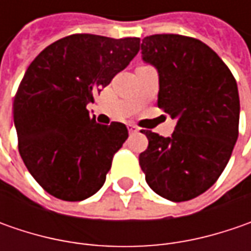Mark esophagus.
<instances>
[{"label": "esophagus", "instance_id": "34e87169", "mask_svg": "<svg viewBox=\"0 0 251 251\" xmlns=\"http://www.w3.org/2000/svg\"><path fill=\"white\" fill-rule=\"evenodd\" d=\"M127 128H128V131H130V134H135V132H138V131H140V128H138L135 124H132V123L127 124Z\"/></svg>", "mask_w": 251, "mask_h": 251}]
</instances>
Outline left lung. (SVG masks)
<instances>
[{"label": "left lung", "instance_id": "8db88e82", "mask_svg": "<svg viewBox=\"0 0 251 251\" xmlns=\"http://www.w3.org/2000/svg\"><path fill=\"white\" fill-rule=\"evenodd\" d=\"M144 61L159 73L158 107L177 124L172 137L142 131L148 148L140 165L150 187L170 201L207 191L226 168L239 135L235 76L209 46L181 34H152L141 43Z\"/></svg>", "mask_w": 251, "mask_h": 251}]
</instances>
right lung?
Listing matches in <instances>:
<instances>
[{"label":"right lung","instance_id":"add662e5","mask_svg":"<svg viewBox=\"0 0 251 251\" xmlns=\"http://www.w3.org/2000/svg\"><path fill=\"white\" fill-rule=\"evenodd\" d=\"M140 51L138 37L75 33L47 46L27 67L14 100L18 150L53 197L82 201L104 184L128 130L98 124L86 109Z\"/></svg>","mask_w":251,"mask_h":251}]
</instances>
